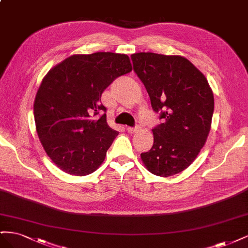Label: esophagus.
<instances>
[{"label": "esophagus", "mask_w": 248, "mask_h": 248, "mask_svg": "<svg viewBox=\"0 0 248 248\" xmlns=\"http://www.w3.org/2000/svg\"><path fill=\"white\" fill-rule=\"evenodd\" d=\"M140 127L139 125H137V126H134V127H127V130H128L129 133H134L136 131L140 130Z\"/></svg>", "instance_id": "esophagus-1"}]
</instances>
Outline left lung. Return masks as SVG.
Returning <instances> with one entry per match:
<instances>
[{"mask_svg": "<svg viewBox=\"0 0 248 248\" xmlns=\"http://www.w3.org/2000/svg\"><path fill=\"white\" fill-rule=\"evenodd\" d=\"M131 60L162 121L153 128L154 144L140 154L141 160L154 175H176L205 145L214 110L212 90L204 74L183 57L138 52Z\"/></svg>", "mask_w": 248, "mask_h": 248, "instance_id": "8db88e82", "label": "left lung"}]
</instances>
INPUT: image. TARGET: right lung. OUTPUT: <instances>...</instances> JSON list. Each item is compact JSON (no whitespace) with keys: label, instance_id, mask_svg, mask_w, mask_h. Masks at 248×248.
Returning <instances> with one entry per match:
<instances>
[{"label":"right lung","instance_id":"add662e5","mask_svg":"<svg viewBox=\"0 0 248 248\" xmlns=\"http://www.w3.org/2000/svg\"><path fill=\"white\" fill-rule=\"evenodd\" d=\"M131 70L128 56L95 52L67 58L43 78L34 102L36 130L60 170L85 176L100 167L119 133L108 125L101 95Z\"/></svg>","mask_w":248,"mask_h":248}]
</instances>
